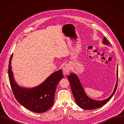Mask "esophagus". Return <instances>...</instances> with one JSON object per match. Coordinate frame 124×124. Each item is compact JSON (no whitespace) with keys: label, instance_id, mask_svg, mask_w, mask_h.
<instances>
[{"label":"esophagus","instance_id":"1","mask_svg":"<svg viewBox=\"0 0 124 124\" xmlns=\"http://www.w3.org/2000/svg\"><path fill=\"white\" fill-rule=\"evenodd\" d=\"M62 70L63 74L65 75H68L70 71V66L69 64H66L63 67Z\"/></svg>","mask_w":124,"mask_h":124}]
</instances>
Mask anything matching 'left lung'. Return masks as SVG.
<instances>
[{
  "mask_svg": "<svg viewBox=\"0 0 124 124\" xmlns=\"http://www.w3.org/2000/svg\"><path fill=\"white\" fill-rule=\"evenodd\" d=\"M102 43L103 44L109 46L111 44L110 42L108 41V39L105 37L103 38ZM116 73L117 81L114 90L112 94L106 99L100 101V100H93L91 98H89V97L86 95L78 76L77 75L76 73L71 72L70 73V76H67V78L70 82V87H71L72 94L73 97H74V99L75 100V101L76 103H77V104L80 108H81L83 109L86 110L96 109L101 108V107H102L103 105H104L105 104H106L110 100H111L113 95L114 94V93L116 90L118 82V65Z\"/></svg>",
  "mask_w": 124,
  "mask_h": 124,
  "instance_id": "8db88e82",
  "label": "left lung"
}]
</instances>
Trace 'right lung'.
I'll list each match as a JSON object with an SVG mask.
<instances>
[{
  "label": "right lung",
  "instance_id": "obj_1",
  "mask_svg": "<svg viewBox=\"0 0 124 124\" xmlns=\"http://www.w3.org/2000/svg\"><path fill=\"white\" fill-rule=\"evenodd\" d=\"M12 56L13 54L9 60L8 76L16 100L22 105L33 112L41 113L47 111L54 104L56 87L58 82L63 78L62 70L53 72L38 86L25 88L19 85L13 77L11 70Z\"/></svg>",
  "mask_w": 124,
  "mask_h": 124
}]
</instances>
